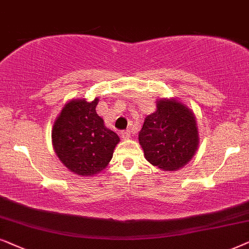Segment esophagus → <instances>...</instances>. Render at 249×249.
Listing matches in <instances>:
<instances>
[{"instance_id":"esophagus-1","label":"esophagus","mask_w":249,"mask_h":249,"mask_svg":"<svg viewBox=\"0 0 249 249\" xmlns=\"http://www.w3.org/2000/svg\"><path fill=\"white\" fill-rule=\"evenodd\" d=\"M130 134H131V132L128 131V130H126V131H122V132H121V137H122L123 139H128V138H130Z\"/></svg>"}]
</instances>
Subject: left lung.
<instances>
[{
    "label": "left lung",
    "mask_w": 249,
    "mask_h": 249,
    "mask_svg": "<svg viewBox=\"0 0 249 249\" xmlns=\"http://www.w3.org/2000/svg\"><path fill=\"white\" fill-rule=\"evenodd\" d=\"M196 119L175 100H159L157 110L145 117L139 142L149 163L165 171L183 167L198 147Z\"/></svg>",
    "instance_id": "8db88e82"
}]
</instances>
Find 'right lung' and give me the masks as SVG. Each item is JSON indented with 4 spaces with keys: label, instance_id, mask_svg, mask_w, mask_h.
<instances>
[{
    "label": "right lung",
    "instance_id": "add662e5",
    "mask_svg": "<svg viewBox=\"0 0 249 249\" xmlns=\"http://www.w3.org/2000/svg\"><path fill=\"white\" fill-rule=\"evenodd\" d=\"M97 105L98 99L68 102L52 130L55 154L69 171L83 177L104 170L119 142L118 135L105 126L95 111Z\"/></svg>",
    "mask_w": 249,
    "mask_h": 249
}]
</instances>
